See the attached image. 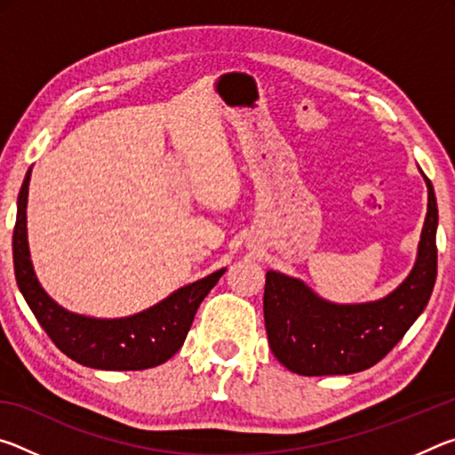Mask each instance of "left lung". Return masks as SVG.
Listing matches in <instances>:
<instances>
[{
  "label": "left lung",
  "mask_w": 455,
  "mask_h": 455,
  "mask_svg": "<svg viewBox=\"0 0 455 455\" xmlns=\"http://www.w3.org/2000/svg\"><path fill=\"white\" fill-rule=\"evenodd\" d=\"M423 174V172H421ZM427 214L418 259L407 279L379 301L337 305L303 281L268 271L263 311L273 355L299 375H349L363 371L402 341L426 309L437 276V203L426 174Z\"/></svg>",
  "instance_id": "left-lung-1"
}]
</instances>
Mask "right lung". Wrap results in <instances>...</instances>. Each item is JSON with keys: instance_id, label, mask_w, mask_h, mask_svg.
Listing matches in <instances>:
<instances>
[{"instance_id": "obj_1", "label": "right lung", "mask_w": 455, "mask_h": 455, "mask_svg": "<svg viewBox=\"0 0 455 455\" xmlns=\"http://www.w3.org/2000/svg\"><path fill=\"white\" fill-rule=\"evenodd\" d=\"M28 171L18 196L13 228L15 281L29 309L56 347L76 363L104 371H140L171 359L182 347L196 309L227 268L180 287L142 313L122 319H96L70 313L42 289L28 246Z\"/></svg>"}]
</instances>
